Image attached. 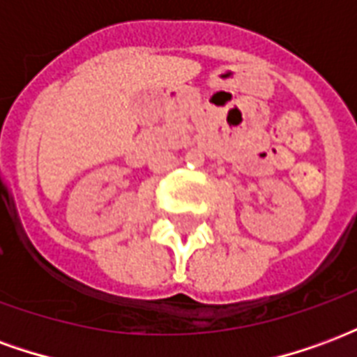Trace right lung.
<instances>
[{"label":"right lung","mask_w":357,"mask_h":357,"mask_svg":"<svg viewBox=\"0 0 357 357\" xmlns=\"http://www.w3.org/2000/svg\"><path fill=\"white\" fill-rule=\"evenodd\" d=\"M0 185H1V181H0Z\"/></svg>","instance_id":"right-lung-1"}]
</instances>
